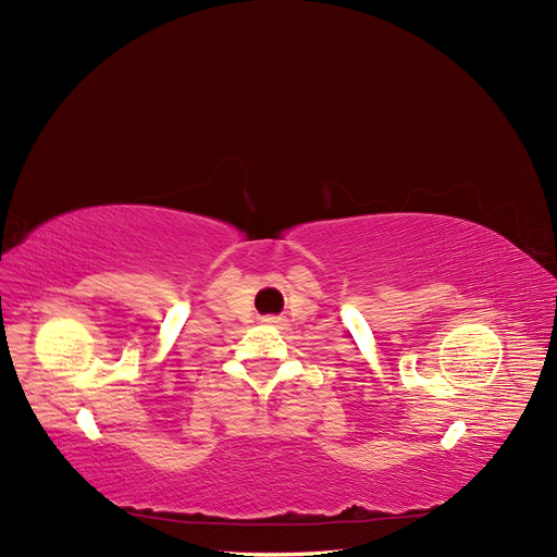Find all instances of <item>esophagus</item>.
Instances as JSON below:
<instances>
[{
  "mask_svg": "<svg viewBox=\"0 0 557 557\" xmlns=\"http://www.w3.org/2000/svg\"><path fill=\"white\" fill-rule=\"evenodd\" d=\"M264 323L267 325H274V327H281V325H285V318H281V315H267Z\"/></svg>",
  "mask_w": 557,
  "mask_h": 557,
  "instance_id": "esophagus-1",
  "label": "esophagus"
}]
</instances>
